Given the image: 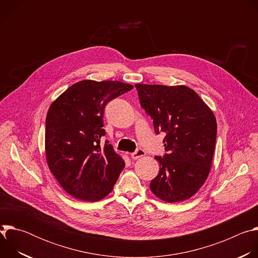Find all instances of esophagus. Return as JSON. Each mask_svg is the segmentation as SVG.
Returning a JSON list of instances; mask_svg holds the SVG:
<instances>
[{
    "label": "esophagus",
    "mask_w": 258,
    "mask_h": 258,
    "mask_svg": "<svg viewBox=\"0 0 258 258\" xmlns=\"http://www.w3.org/2000/svg\"><path fill=\"white\" fill-rule=\"evenodd\" d=\"M145 155H146V151L140 148V149H138L136 152L132 153V158L136 160V159H139V158H141V157H143V156H145Z\"/></svg>",
    "instance_id": "esophagus-1"
}]
</instances>
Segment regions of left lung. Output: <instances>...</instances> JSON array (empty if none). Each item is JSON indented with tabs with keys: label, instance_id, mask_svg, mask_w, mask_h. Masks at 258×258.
<instances>
[{
	"label": "left lung",
	"instance_id": "8db88e82",
	"mask_svg": "<svg viewBox=\"0 0 258 258\" xmlns=\"http://www.w3.org/2000/svg\"><path fill=\"white\" fill-rule=\"evenodd\" d=\"M141 106L153 119L156 134L165 133L167 152L150 189L159 199L172 203L195 195L212 164L216 119L198 94L186 86L137 84Z\"/></svg>",
	"mask_w": 258,
	"mask_h": 258
}]
</instances>
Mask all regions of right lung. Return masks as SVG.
Returning <instances> with one entry per match:
<instances>
[{"instance_id": "right-lung-1", "label": "right lung", "mask_w": 258, "mask_h": 258, "mask_svg": "<svg viewBox=\"0 0 258 258\" xmlns=\"http://www.w3.org/2000/svg\"><path fill=\"white\" fill-rule=\"evenodd\" d=\"M134 87L116 81L85 80L69 87L50 106L46 117L45 152L48 166L69 195L96 202L113 190L125 166L106 141V104Z\"/></svg>"}]
</instances>
